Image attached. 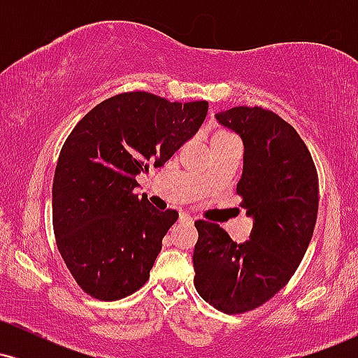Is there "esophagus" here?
<instances>
[{
    "label": "esophagus",
    "mask_w": 358,
    "mask_h": 358,
    "mask_svg": "<svg viewBox=\"0 0 358 358\" xmlns=\"http://www.w3.org/2000/svg\"><path fill=\"white\" fill-rule=\"evenodd\" d=\"M180 222H183V224H192L193 222V217L188 215V213H180Z\"/></svg>",
    "instance_id": "obj_1"
}]
</instances>
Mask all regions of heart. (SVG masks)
<instances>
[{
	"label": "heart",
	"mask_w": 358,
	"mask_h": 358,
	"mask_svg": "<svg viewBox=\"0 0 358 358\" xmlns=\"http://www.w3.org/2000/svg\"><path fill=\"white\" fill-rule=\"evenodd\" d=\"M220 134H222V133H220Z\"/></svg>",
	"instance_id": "1"
}]
</instances>
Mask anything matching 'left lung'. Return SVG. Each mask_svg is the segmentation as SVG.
<instances>
[{
  "label": "left lung",
  "mask_w": 358,
  "mask_h": 358,
  "mask_svg": "<svg viewBox=\"0 0 358 358\" xmlns=\"http://www.w3.org/2000/svg\"><path fill=\"white\" fill-rule=\"evenodd\" d=\"M215 119L244 143L237 195L254 222L249 241L237 244L196 220L193 282L208 305L237 315L264 305L298 269L316 224L318 173L296 129L273 110L239 106Z\"/></svg>",
  "instance_id": "1"
}]
</instances>
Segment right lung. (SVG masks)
<instances>
[{
	"mask_svg": "<svg viewBox=\"0 0 358 358\" xmlns=\"http://www.w3.org/2000/svg\"><path fill=\"white\" fill-rule=\"evenodd\" d=\"M208 102H170L150 92L102 101L62 146L52 188L57 248L85 293L116 301L150 278L178 212L136 195V175L163 166L195 136Z\"/></svg>",
	"mask_w": 358,
	"mask_h": 358,
	"instance_id": "obj_1",
	"label": "right lung"
}]
</instances>
